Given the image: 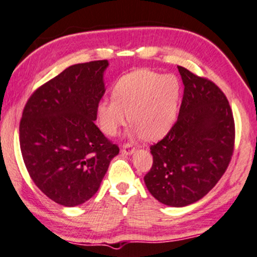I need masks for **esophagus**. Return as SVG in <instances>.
<instances>
[{
  "label": "esophagus",
  "mask_w": 257,
  "mask_h": 257,
  "mask_svg": "<svg viewBox=\"0 0 257 257\" xmlns=\"http://www.w3.org/2000/svg\"><path fill=\"white\" fill-rule=\"evenodd\" d=\"M135 150H136V148L134 147V144L126 143V144L122 145L121 153L125 154V155H131V154H134Z\"/></svg>",
  "instance_id": "esophagus-1"
}]
</instances>
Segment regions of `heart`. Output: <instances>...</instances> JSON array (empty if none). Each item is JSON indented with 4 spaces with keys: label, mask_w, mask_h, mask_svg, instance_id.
Here are the masks:
<instances>
[{
    "label": "heart",
    "mask_w": 257,
    "mask_h": 257,
    "mask_svg": "<svg viewBox=\"0 0 257 257\" xmlns=\"http://www.w3.org/2000/svg\"><path fill=\"white\" fill-rule=\"evenodd\" d=\"M181 83L174 75L139 69L121 76L114 85L113 100L97 104L100 128L115 136L128 120L145 138L157 139L169 131L179 108Z\"/></svg>",
    "instance_id": "obj_1"
}]
</instances>
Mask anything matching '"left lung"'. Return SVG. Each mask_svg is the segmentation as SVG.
<instances>
[{"instance_id": "8db88e82", "label": "left lung", "mask_w": 257, "mask_h": 257, "mask_svg": "<svg viewBox=\"0 0 257 257\" xmlns=\"http://www.w3.org/2000/svg\"><path fill=\"white\" fill-rule=\"evenodd\" d=\"M183 97L176 122L151 145L153 166L144 176L149 192L164 205L182 207L217 185L235 148V120L216 83L177 66Z\"/></svg>"}]
</instances>
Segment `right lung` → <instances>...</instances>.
<instances>
[{"label": "right lung", "instance_id": "add662e5", "mask_svg": "<svg viewBox=\"0 0 257 257\" xmlns=\"http://www.w3.org/2000/svg\"><path fill=\"white\" fill-rule=\"evenodd\" d=\"M107 66L106 59L69 66L25 104L19 127L25 166L38 188L59 205L89 200L119 154L94 122Z\"/></svg>", "mask_w": 257, "mask_h": 257}]
</instances>
